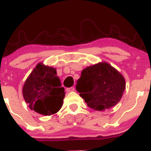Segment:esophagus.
<instances>
[{
  "instance_id": "obj_1",
  "label": "esophagus",
  "mask_w": 151,
  "mask_h": 151,
  "mask_svg": "<svg viewBox=\"0 0 151 151\" xmlns=\"http://www.w3.org/2000/svg\"><path fill=\"white\" fill-rule=\"evenodd\" d=\"M75 91V88L73 87L67 88V89H66V91H68V92H71V91Z\"/></svg>"
}]
</instances>
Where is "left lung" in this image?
<instances>
[{"mask_svg":"<svg viewBox=\"0 0 151 151\" xmlns=\"http://www.w3.org/2000/svg\"><path fill=\"white\" fill-rule=\"evenodd\" d=\"M76 88L88 107L104 111L120 101L126 81L116 68L103 62L84 68Z\"/></svg>","mask_w":151,"mask_h":151,"instance_id":"left-lung-1","label":"left lung"}]
</instances>
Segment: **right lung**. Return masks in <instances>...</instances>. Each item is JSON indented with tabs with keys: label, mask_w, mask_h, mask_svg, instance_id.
<instances>
[{
	"label": "right lung",
	"mask_w": 151,
	"mask_h": 151,
	"mask_svg": "<svg viewBox=\"0 0 151 151\" xmlns=\"http://www.w3.org/2000/svg\"><path fill=\"white\" fill-rule=\"evenodd\" d=\"M23 96L30 109L39 114L50 116L58 112L65 92L55 68L42 62L37 64L23 85Z\"/></svg>",
	"instance_id": "obj_1"
}]
</instances>
